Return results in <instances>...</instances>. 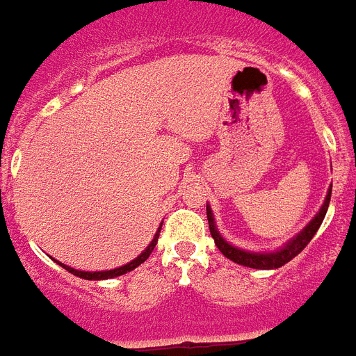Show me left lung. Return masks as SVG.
Masks as SVG:
<instances>
[{
  "label": "left lung",
  "mask_w": 356,
  "mask_h": 356,
  "mask_svg": "<svg viewBox=\"0 0 356 356\" xmlns=\"http://www.w3.org/2000/svg\"><path fill=\"white\" fill-rule=\"evenodd\" d=\"M330 199L331 186L330 190H327V195H325L324 204L321 206L318 213H316L293 238H289L284 246H280L279 250H275V252H248V250H243V248H237L234 246V244H229L228 241L219 234L217 226H215L213 211H211L210 204H206V215H208V224H210L211 237H213L215 244H217V248H219L220 253H222L224 257H228L229 261L237 262V264L241 266L253 268V270H277V268L284 266L286 262H289L291 259H295V257L309 244V241H312L313 235L316 234V229L321 228L322 220H324L327 206H330Z\"/></svg>",
  "instance_id": "obj_1"
}]
</instances>
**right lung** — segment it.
<instances>
[{"label": "right lung", "mask_w": 356, "mask_h": 356, "mask_svg": "<svg viewBox=\"0 0 356 356\" xmlns=\"http://www.w3.org/2000/svg\"><path fill=\"white\" fill-rule=\"evenodd\" d=\"M161 226H163V222H161ZM161 226H159V228H157V232H155L154 238H152V243L145 248V252H143L141 255H137L136 259L128 262V264L119 266V268H113V270H106V271H83V270H76V268H70V266H67V264H63V262L56 261V259H54V261L58 262V264L61 266V268H65V270H67V271H70V273H74V275H76V277H79V279H85V280L113 279V277H119V275H124V273H128V271L136 270L137 266H141L143 262H145L146 259L150 257V253L154 252L155 244H157V238H159Z\"/></svg>", "instance_id": "obj_1"}]
</instances>
